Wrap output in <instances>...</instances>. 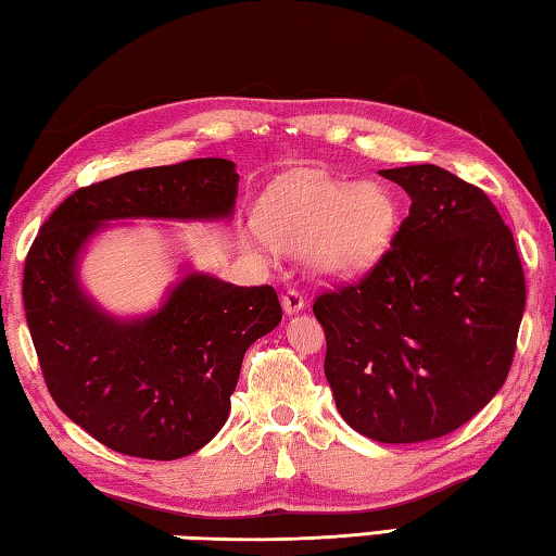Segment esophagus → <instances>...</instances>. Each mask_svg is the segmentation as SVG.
<instances>
[{"label":"esophagus","instance_id":"1","mask_svg":"<svg viewBox=\"0 0 556 556\" xmlns=\"http://www.w3.org/2000/svg\"><path fill=\"white\" fill-rule=\"evenodd\" d=\"M281 306H285V312L291 316V314H299L301 308L306 306V301H304V296L299 294L296 289H289L285 296H281Z\"/></svg>","mask_w":556,"mask_h":556}]
</instances>
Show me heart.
<instances>
[{
  "label": "heart",
  "mask_w": 556,
  "mask_h": 556,
  "mask_svg": "<svg viewBox=\"0 0 556 556\" xmlns=\"http://www.w3.org/2000/svg\"><path fill=\"white\" fill-rule=\"evenodd\" d=\"M260 232L271 248L299 255L324 279H355L388 255L400 205L380 184H345L294 174L267 188Z\"/></svg>",
  "instance_id": "1"
}]
</instances>
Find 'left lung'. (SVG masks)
<instances>
[{
    "label": "left lung",
    "mask_w": 556,
    "mask_h": 556,
    "mask_svg": "<svg viewBox=\"0 0 556 556\" xmlns=\"http://www.w3.org/2000/svg\"><path fill=\"white\" fill-rule=\"evenodd\" d=\"M409 215L368 275L314 301L324 372L355 431L382 444L448 434L503 388L525 312L513 232L481 188L434 164L384 168Z\"/></svg>",
    "instance_id": "left-lung-1"
}]
</instances>
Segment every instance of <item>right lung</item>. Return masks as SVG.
<instances>
[{"mask_svg":"<svg viewBox=\"0 0 556 556\" xmlns=\"http://www.w3.org/2000/svg\"><path fill=\"white\" fill-rule=\"evenodd\" d=\"M240 176L191 159L78 188L41 225L24 267V308L46 388L75 425L125 456L174 460L223 429L244 351L281 321L271 287L181 269L162 306L108 314L80 285L88 242L115 220H228Z\"/></svg>","mask_w":556,"mask_h":556,"instance_id":"1","label":"right lung"}]
</instances>
